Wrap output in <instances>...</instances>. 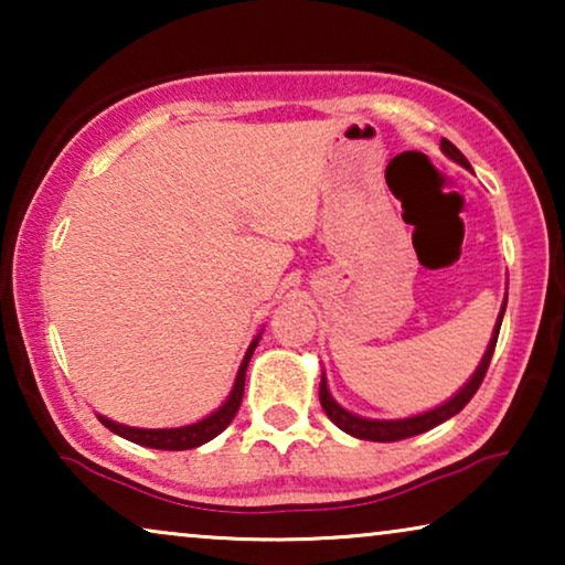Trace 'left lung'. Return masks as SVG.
I'll return each instance as SVG.
<instances>
[{
  "mask_svg": "<svg viewBox=\"0 0 565 565\" xmlns=\"http://www.w3.org/2000/svg\"><path fill=\"white\" fill-rule=\"evenodd\" d=\"M439 149L445 151V157H450L452 161H458L460 167L470 169L468 159L462 157L458 146H452L450 141H447V138H443V141H439ZM504 308H507V298H504V306H501V311H499L497 327H493L491 342H489V347H486V354H483L481 365L476 367L473 377H470V381L462 385V388L455 393L450 401H445L443 406L431 408V412L408 416V419H365V416H358V414L347 412V408L339 406L337 401L331 398V393H329L327 375H321L319 398H321L323 412H327L329 419L334 422L339 429L347 431V435H352V437H358V439H370V443H398V439L416 437V435H422V431H429L431 427H437V424L447 422V419H450V416L460 414L462 408H466L468 401L476 396V391L481 388V383H483V377H486V370H489V362L493 358V347H497L501 319H504Z\"/></svg>",
  "mask_w": 565,
  "mask_h": 565,
  "instance_id": "left-lung-1",
  "label": "left lung"
}]
</instances>
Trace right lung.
I'll return each instance as SVG.
<instances>
[{
	"instance_id": "right-lung-1",
	"label": "right lung",
	"mask_w": 565,
	"mask_h": 565,
	"mask_svg": "<svg viewBox=\"0 0 565 565\" xmlns=\"http://www.w3.org/2000/svg\"><path fill=\"white\" fill-rule=\"evenodd\" d=\"M257 342H259V334H257V339H254V342L249 344V350H246L242 365H238L234 388H231L228 398L223 401V406L215 408V412H213L211 416H205V419L190 424V427H174V429H138V427H126V424H118V422L107 419V416H97V419L103 422L107 429L115 431V435L126 437V439H130V443H136V445L153 447V450H192V447H200V445L211 443L213 437H218L221 431L228 427L231 419H234L236 412H238V406H242L246 367H249V360H252L254 347H257Z\"/></svg>"
}]
</instances>
